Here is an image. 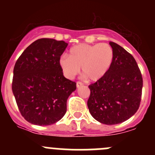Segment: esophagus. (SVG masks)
I'll return each mask as SVG.
<instances>
[{
  "label": "esophagus",
  "mask_w": 155,
  "mask_h": 155,
  "mask_svg": "<svg viewBox=\"0 0 155 155\" xmlns=\"http://www.w3.org/2000/svg\"><path fill=\"white\" fill-rule=\"evenodd\" d=\"M82 85H83V84H82V82H79V81H78V82H76V87H79L80 86H82Z\"/></svg>",
  "instance_id": "34e87169"
}]
</instances>
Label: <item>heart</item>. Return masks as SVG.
Returning <instances> with one entry per match:
<instances>
[{
    "instance_id": "heart-1",
    "label": "heart",
    "mask_w": 155,
    "mask_h": 155,
    "mask_svg": "<svg viewBox=\"0 0 155 155\" xmlns=\"http://www.w3.org/2000/svg\"><path fill=\"white\" fill-rule=\"evenodd\" d=\"M114 58V51L108 43L77 45L70 48L69 56H61L59 64L65 76L74 77L82 68V73L91 81H97L107 74Z\"/></svg>"
}]
</instances>
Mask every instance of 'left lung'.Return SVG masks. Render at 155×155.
I'll use <instances>...</instances> for the list:
<instances>
[{
    "label": "left lung",
    "mask_w": 155,
    "mask_h": 155,
    "mask_svg": "<svg viewBox=\"0 0 155 155\" xmlns=\"http://www.w3.org/2000/svg\"><path fill=\"white\" fill-rule=\"evenodd\" d=\"M112 65L105 76L92 83L87 107L94 119L112 125L129 119L140 107L143 89L141 71L132 54L113 42Z\"/></svg>",
    "instance_id": "obj_1"
}]
</instances>
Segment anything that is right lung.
I'll return each instance as SVG.
<instances>
[{"mask_svg":"<svg viewBox=\"0 0 155 155\" xmlns=\"http://www.w3.org/2000/svg\"><path fill=\"white\" fill-rule=\"evenodd\" d=\"M68 45L63 40L39 39L15 62L12 93L21 115L31 124L50 125L66 113L68 98L76 88V82L64 76L59 64Z\"/></svg>","mask_w":155,"mask_h":155,"instance_id":"add662e5","label":"right lung"}]
</instances>
